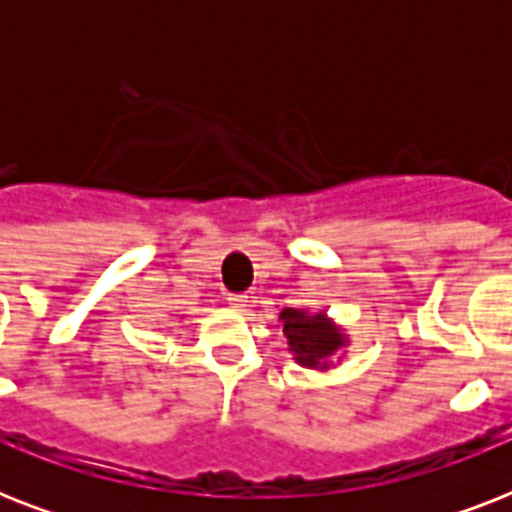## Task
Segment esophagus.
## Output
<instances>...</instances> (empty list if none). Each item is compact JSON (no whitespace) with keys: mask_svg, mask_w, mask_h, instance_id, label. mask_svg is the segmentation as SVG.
I'll list each match as a JSON object with an SVG mask.
<instances>
[{"mask_svg":"<svg viewBox=\"0 0 512 512\" xmlns=\"http://www.w3.org/2000/svg\"><path fill=\"white\" fill-rule=\"evenodd\" d=\"M225 300H228V305H231L233 311H244V308H247V295H228Z\"/></svg>","mask_w":512,"mask_h":512,"instance_id":"obj_1","label":"esophagus"}]
</instances>
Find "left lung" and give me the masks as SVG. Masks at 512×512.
I'll use <instances>...</instances> for the list:
<instances>
[{
    "label": "left lung",
    "instance_id": "left-lung-1",
    "mask_svg": "<svg viewBox=\"0 0 512 512\" xmlns=\"http://www.w3.org/2000/svg\"><path fill=\"white\" fill-rule=\"evenodd\" d=\"M279 321L284 324V337L295 361L308 369H329V358L337 356L348 345V337L342 335L335 321H329L324 313L284 308Z\"/></svg>",
    "mask_w": 512,
    "mask_h": 512
}]
</instances>
